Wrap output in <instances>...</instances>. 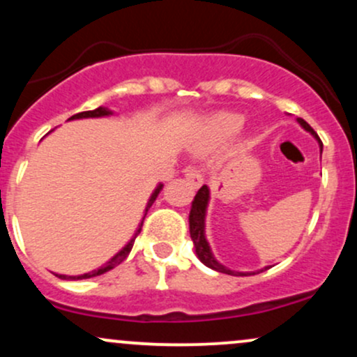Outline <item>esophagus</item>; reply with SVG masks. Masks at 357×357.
Returning <instances> with one entry per match:
<instances>
[{"instance_id":"obj_1","label":"esophagus","mask_w":357,"mask_h":357,"mask_svg":"<svg viewBox=\"0 0 357 357\" xmlns=\"http://www.w3.org/2000/svg\"><path fill=\"white\" fill-rule=\"evenodd\" d=\"M184 178H186L188 184H191L192 188H199L204 181L202 171H199L198 167H188V169L184 171Z\"/></svg>"}]
</instances>
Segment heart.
<instances>
[{"label": "heart", "mask_w": 357, "mask_h": 357, "mask_svg": "<svg viewBox=\"0 0 357 357\" xmlns=\"http://www.w3.org/2000/svg\"><path fill=\"white\" fill-rule=\"evenodd\" d=\"M243 126V117L240 114L233 112H221L216 114L208 124V132L216 141H223V139L231 137L236 134Z\"/></svg>", "instance_id": "heart-1"}]
</instances>
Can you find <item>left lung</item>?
<instances>
[{
	"label": "left lung",
	"mask_w": 357,
	"mask_h": 357,
	"mask_svg": "<svg viewBox=\"0 0 357 357\" xmlns=\"http://www.w3.org/2000/svg\"><path fill=\"white\" fill-rule=\"evenodd\" d=\"M297 122L301 124L307 132H310L315 137V141L319 142V149H321L322 154V142L319 139L317 134L314 132V129L310 127L304 119H297ZM208 203H210V188L204 184V186L199 188V191L196 192L195 199L191 203V211H190V235L192 240V245H195V252L198 255L199 261L206 265L208 268L216 270L220 273H227V275H235V277H243V275H255V273L264 272L268 267L257 270V272H236V270H231L228 267H225L223 264H220L216 260L215 255H213L210 243L206 240V233H204V220H206V210H208Z\"/></svg>",
	"instance_id": "1"
}]
</instances>
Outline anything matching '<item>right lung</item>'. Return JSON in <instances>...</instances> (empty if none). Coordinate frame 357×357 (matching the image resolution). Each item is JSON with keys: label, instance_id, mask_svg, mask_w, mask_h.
I'll return each instance as SVG.
<instances>
[{"label": "right lung", "instance_id": "obj_1", "mask_svg": "<svg viewBox=\"0 0 357 357\" xmlns=\"http://www.w3.org/2000/svg\"><path fill=\"white\" fill-rule=\"evenodd\" d=\"M112 114H114L112 110L107 109V107H97V109H93V110H87V112H79V114H75V116H72L70 119H68V121H77V119H97V117H107V116H112ZM161 190H162V184L159 183L158 186H155V190L153 191V195H151V196H149V199H147L146 210H144V216H142L141 223H139L137 230H136V233H134V235H132V238H130L129 241H127L126 247H122L121 250H119V252H117L116 255H114L112 258H110V260L105 261L104 265H100L99 268L92 270V272H87V273H82V275H59V277H60V278H72V280H84V278H92V277L102 275V273L109 272V270H112L114 267H117V265L121 264V261H124V258H126L127 255H129L130 250H132L134 240H136V236L139 235V233H141V228H142V223H144V218H146V215H147V210H149V208L153 206V203L155 202V198H158L159 191H161Z\"/></svg>", "mask_w": 357, "mask_h": 357}]
</instances>
